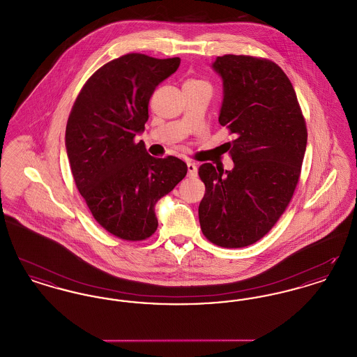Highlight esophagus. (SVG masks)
Here are the masks:
<instances>
[{
	"label": "esophagus",
	"mask_w": 357,
	"mask_h": 357,
	"mask_svg": "<svg viewBox=\"0 0 357 357\" xmlns=\"http://www.w3.org/2000/svg\"><path fill=\"white\" fill-rule=\"evenodd\" d=\"M187 171H188L187 175L190 178H195L198 175V169H197L195 163H192V162H187Z\"/></svg>",
	"instance_id": "obj_1"
}]
</instances>
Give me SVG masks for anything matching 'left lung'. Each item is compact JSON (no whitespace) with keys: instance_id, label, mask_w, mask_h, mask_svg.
Masks as SVG:
<instances>
[{"instance_id":"left-lung-1","label":"left lung","mask_w":357,"mask_h":357,"mask_svg":"<svg viewBox=\"0 0 357 357\" xmlns=\"http://www.w3.org/2000/svg\"><path fill=\"white\" fill-rule=\"evenodd\" d=\"M213 68L223 82L218 120L236 135L227 143L234 169L199 167L206 187L199 223L214 245L245 248L268 234L288 207L305 155V119L288 76L271 60L225 54Z\"/></svg>"}]
</instances>
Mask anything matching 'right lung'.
I'll return each mask as SVG.
<instances>
[{"label": "right lung", "instance_id": "obj_1", "mask_svg": "<svg viewBox=\"0 0 357 357\" xmlns=\"http://www.w3.org/2000/svg\"><path fill=\"white\" fill-rule=\"evenodd\" d=\"M179 64V57L124 54L86 80L69 114L66 147L76 187L96 222L124 241L153 236L155 204L186 176L183 160L153 158L135 142L155 88Z\"/></svg>", "mask_w": 357, "mask_h": 357}]
</instances>
